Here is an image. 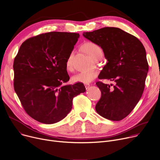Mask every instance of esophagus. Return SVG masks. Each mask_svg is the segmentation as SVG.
<instances>
[{"instance_id":"esophagus-1","label":"esophagus","mask_w":160,"mask_h":160,"mask_svg":"<svg viewBox=\"0 0 160 160\" xmlns=\"http://www.w3.org/2000/svg\"><path fill=\"white\" fill-rule=\"evenodd\" d=\"M89 86H90V84H89V83L85 84V88H86V89H88L89 88Z\"/></svg>"}]
</instances>
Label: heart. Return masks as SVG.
<instances>
[{
	"label": "heart",
	"instance_id": "b5f03b06",
	"mask_svg": "<svg viewBox=\"0 0 160 160\" xmlns=\"http://www.w3.org/2000/svg\"><path fill=\"white\" fill-rule=\"evenodd\" d=\"M83 49L94 59L98 56L103 54V51L100 46L92 42H88L82 46ZM73 57V52H71L67 58L66 65L68 68H70L72 66V59ZM98 74V72L94 70H89L82 71L76 75L72 77V81L74 83H82L87 84L91 82Z\"/></svg>",
	"mask_w": 160,
	"mask_h": 160
}]
</instances>
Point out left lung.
<instances>
[{"instance_id": "8db88e82", "label": "left lung", "mask_w": 160, "mask_h": 160, "mask_svg": "<svg viewBox=\"0 0 160 160\" xmlns=\"http://www.w3.org/2000/svg\"><path fill=\"white\" fill-rule=\"evenodd\" d=\"M83 36L100 46L108 60L98 78L116 82L112 90L108 84L96 83L102 92L96 111L106 119L122 120L135 108L145 88L148 71L145 49L136 37L118 28L84 32Z\"/></svg>"}]
</instances>
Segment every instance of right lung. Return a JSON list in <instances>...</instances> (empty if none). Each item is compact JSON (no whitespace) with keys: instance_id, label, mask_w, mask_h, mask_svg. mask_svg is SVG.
<instances>
[{"instance_id":"1","label":"right lung","mask_w":160,"mask_h":160,"mask_svg":"<svg viewBox=\"0 0 160 160\" xmlns=\"http://www.w3.org/2000/svg\"><path fill=\"white\" fill-rule=\"evenodd\" d=\"M80 35L49 32L27 39L13 63L14 89L31 118L46 124L63 119L72 99L86 91L82 83L66 85L69 77L66 60Z\"/></svg>"}]
</instances>
